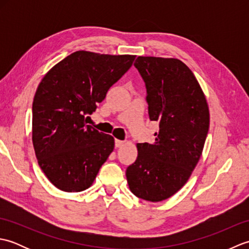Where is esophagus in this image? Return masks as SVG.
Returning <instances> with one entry per match:
<instances>
[{"label":"esophagus","mask_w":249,"mask_h":249,"mask_svg":"<svg viewBox=\"0 0 249 249\" xmlns=\"http://www.w3.org/2000/svg\"><path fill=\"white\" fill-rule=\"evenodd\" d=\"M125 144V141H122V140H115V147H121Z\"/></svg>","instance_id":"esophagus-1"}]
</instances>
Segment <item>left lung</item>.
<instances>
[{"mask_svg":"<svg viewBox=\"0 0 249 249\" xmlns=\"http://www.w3.org/2000/svg\"><path fill=\"white\" fill-rule=\"evenodd\" d=\"M151 121L160 124L154 143H138L126 169L129 189L151 202L170 198L188 181L202 154L210 126L208 103L193 71L178 59L138 56Z\"/></svg>","mask_w":249,"mask_h":249,"instance_id":"8db88e82","label":"left lung"}]
</instances>
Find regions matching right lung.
I'll return each mask as SVG.
<instances>
[{
    "label": "right lung",
    "mask_w": 249,
    "mask_h": 249,
    "mask_svg": "<svg viewBox=\"0 0 249 249\" xmlns=\"http://www.w3.org/2000/svg\"><path fill=\"white\" fill-rule=\"evenodd\" d=\"M135 57L76 51L40 81L32 107V140L40 169L56 188H89L113 151V137L87 125L89 114Z\"/></svg>",
    "instance_id": "add662e5"
}]
</instances>
